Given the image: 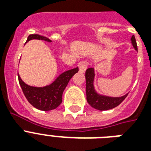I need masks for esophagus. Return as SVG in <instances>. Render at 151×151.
Segmentation results:
<instances>
[{"label": "esophagus", "mask_w": 151, "mask_h": 151, "mask_svg": "<svg viewBox=\"0 0 151 151\" xmlns=\"http://www.w3.org/2000/svg\"><path fill=\"white\" fill-rule=\"evenodd\" d=\"M87 66H88L87 63L85 61L80 62V63H78L79 70H80V72H81V73H85V70H86V69H87Z\"/></svg>", "instance_id": "1"}]
</instances>
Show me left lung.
Returning a JSON list of instances; mask_svg holds the SVG:
<instances>
[{"label": "left lung", "instance_id": "8db88e82", "mask_svg": "<svg viewBox=\"0 0 151 151\" xmlns=\"http://www.w3.org/2000/svg\"><path fill=\"white\" fill-rule=\"evenodd\" d=\"M132 45L136 51L138 50L135 36L132 35L131 38ZM86 79V98L88 104L92 107L99 110H107L116 107L122 103L128 96V93L121 97H111L99 94L94 87L95 70L94 68H88L85 72Z\"/></svg>", "mask_w": 151, "mask_h": 151}]
</instances>
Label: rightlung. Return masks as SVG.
<instances>
[{
	"label": "right lung",
	"mask_w": 151,
	"mask_h": 151,
	"mask_svg": "<svg viewBox=\"0 0 151 151\" xmlns=\"http://www.w3.org/2000/svg\"><path fill=\"white\" fill-rule=\"evenodd\" d=\"M43 40L47 42H52L46 37L39 34H30L27 42L30 40ZM78 72V67L71 69L61 73L55 80L45 87H33L27 85L18 74L19 82L22 88L23 94L33 106L44 111L54 110L59 106L62 103V96L66 85L76 73Z\"/></svg>",
	"instance_id": "1"
}]
</instances>
